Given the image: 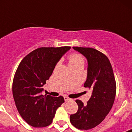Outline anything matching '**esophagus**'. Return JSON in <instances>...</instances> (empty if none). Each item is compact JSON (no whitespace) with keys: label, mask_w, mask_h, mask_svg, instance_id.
<instances>
[{"label":"esophagus","mask_w":132,"mask_h":132,"mask_svg":"<svg viewBox=\"0 0 132 132\" xmlns=\"http://www.w3.org/2000/svg\"><path fill=\"white\" fill-rule=\"evenodd\" d=\"M64 100H65V102H67V101H71V99L67 97V96H64Z\"/></svg>","instance_id":"1"}]
</instances>
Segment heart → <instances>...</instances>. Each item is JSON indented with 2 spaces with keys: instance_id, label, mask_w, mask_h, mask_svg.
<instances>
[{
  "instance_id": "heart-1",
  "label": "heart",
  "mask_w": 132,
  "mask_h": 132,
  "mask_svg": "<svg viewBox=\"0 0 132 132\" xmlns=\"http://www.w3.org/2000/svg\"><path fill=\"white\" fill-rule=\"evenodd\" d=\"M68 61L69 67H74L80 65H84L85 59L83 56L79 53H72L69 56Z\"/></svg>"
}]
</instances>
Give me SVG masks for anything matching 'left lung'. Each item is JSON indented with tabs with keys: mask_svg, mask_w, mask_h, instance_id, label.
Segmentation results:
<instances>
[{
	"mask_svg": "<svg viewBox=\"0 0 132 132\" xmlns=\"http://www.w3.org/2000/svg\"><path fill=\"white\" fill-rule=\"evenodd\" d=\"M88 61L87 78L84 87L92 93L86 104L76 100L78 110L70 116L72 125L79 130H87L96 127L110 111L116 93V83L109 59L105 55L90 47H73Z\"/></svg>",
	"mask_w": 132,
	"mask_h": 132,
	"instance_id": "8db88e82",
	"label": "left lung"
}]
</instances>
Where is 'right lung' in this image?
<instances>
[{
	"mask_svg": "<svg viewBox=\"0 0 132 132\" xmlns=\"http://www.w3.org/2000/svg\"><path fill=\"white\" fill-rule=\"evenodd\" d=\"M70 49L69 46L39 47L20 63L14 77L12 94L18 112L29 125L35 128L50 125L57 109L65 102L62 96L41 93L57 63Z\"/></svg>",
	"mask_w": 132,
	"mask_h": 132,
	"instance_id": "obj_1",
	"label": "right lung"
}]
</instances>
